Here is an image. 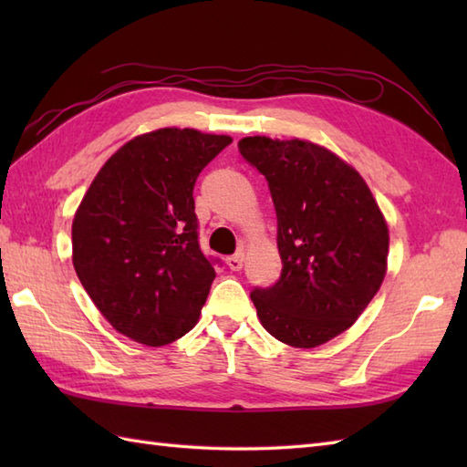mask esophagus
<instances>
[{"label":"esophagus","instance_id":"34e87169","mask_svg":"<svg viewBox=\"0 0 467 467\" xmlns=\"http://www.w3.org/2000/svg\"><path fill=\"white\" fill-rule=\"evenodd\" d=\"M226 266L231 271H241L243 269V254H233L226 259Z\"/></svg>","mask_w":467,"mask_h":467}]
</instances>
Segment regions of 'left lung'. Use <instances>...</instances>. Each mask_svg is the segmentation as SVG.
<instances>
[{
  "instance_id": "left-lung-1",
  "label": "left lung",
  "mask_w": 467,
  "mask_h": 467,
  "mask_svg": "<svg viewBox=\"0 0 467 467\" xmlns=\"http://www.w3.org/2000/svg\"><path fill=\"white\" fill-rule=\"evenodd\" d=\"M239 152L263 176L276 213L283 271L251 299L263 327L291 347L331 341L379 291L389 233L359 172L305 140L249 136Z\"/></svg>"
}]
</instances>
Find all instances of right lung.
Returning a JSON list of instances; mask_svg holds the SVG:
<instances>
[{"label": "right lung", "mask_w": 467, "mask_h": 467, "mask_svg": "<svg viewBox=\"0 0 467 467\" xmlns=\"http://www.w3.org/2000/svg\"><path fill=\"white\" fill-rule=\"evenodd\" d=\"M233 142L162 128L124 144L88 188L72 224L74 269L118 333L161 347L192 329L214 281L198 244L194 184Z\"/></svg>", "instance_id": "obj_1"}]
</instances>
